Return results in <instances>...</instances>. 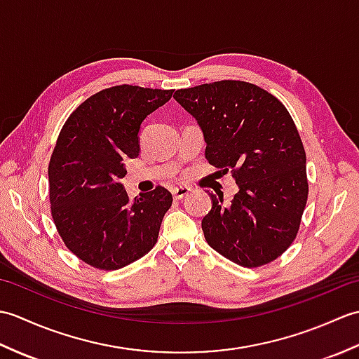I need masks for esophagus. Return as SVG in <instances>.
Segmentation results:
<instances>
[{"label":"esophagus","mask_w":359,"mask_h":359,"mask_svg":"<svg viewBox=\"0 0 359 359\" xmlns=\"http://www.w3.org/2000/svg\"><path fill=\"white\" fill-rule=\"evenodd\" d=\"M191 194V188H187V187H180V188H174L172 189V197L174 199H184V197Z\"/></svg>","instance_id":"esophagus-1"}]
</instances>
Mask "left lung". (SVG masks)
<instances>
[{
    "mask_svg": "<svg viewBox=\"0 0 359 359\" xmlns=\"http://www.w3.org/2000/svg\"><path fill=\"white\" fill-rule=\"evenodd\" d=\"M201 125L208 162L239 185L230 205L212 194L202 220L208 245L231 262H273L299 231L309 197L306 149L287 108L247 81L220 80L174 94Z\"/></svg>",
    "mask_w": 359,
    "mask_h": 359,
    "instance_id": "1",
    "label": "left lung"
}]
</instances>
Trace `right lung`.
<instances>
[{
  "instance_id": "1",
  "label": "right lung",
  "mask_w": 359,
  "mask_h": 359,
  "mask_svg": "<svg viewBox=\"0 0 359 359\" xmlns=\"http://www.w3.org/2000/svg\"><path fill=\"white\" fill-rule=\"evenodd\" d=\"M174 89L118 85L90 95L66 120L49 162L50 215L60 238L97 270H120L156 245L172 196L157 185L129 202L120 184L140 154L139 129Z\"/></svg>"
}]
</instances>
